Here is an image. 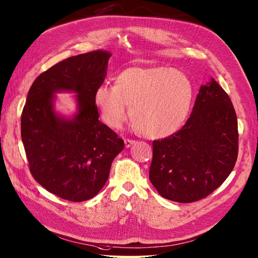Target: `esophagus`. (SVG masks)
<instances>
[{"mask_svg": "<svg viewBox=\"0 0 258 258\" xmlns=\"http://www.w3.org/2000/svg\"><path fill=\"white\" fill-rule=\"evenodd\" d=\"M135 143V140H132V139H125L124 140V144H125V148H131L132 145Z\"/></svg>", "mask_w": 258, "mask_h": 258, "instance_id": "obj_1", "label": "esophagus"}]
</instances>
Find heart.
<instances>
[{
  "label": "heart",
  "mask_w": 258,
  "mask_h": 258,
  "mask_svg": "<svg viewBox=\"0 0 258 258\" xmlns=\"http://www.w3.org/2000/svg\"><path fill=\"white\" fill-rule=\"evenodd\" d=\"M194 87L180 71L167 66L128 67L119 73L114 86L101 84L95 91V103L102 119L114 128L126 117L143 136L165 138L182 126L191 110Z\"/></svg>",
  "instance_id": "1"
}]
</instances>
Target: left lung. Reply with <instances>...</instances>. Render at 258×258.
Here are the masks:
<instances>
[{"mask_svg": "<svg viewBox=\"0 0 258 258\" xmlns=\"http://www.w3.org/2000/svg\"><path fill=\"white\" fill-rule=\"evenodd\" d=\"M237 154L236 113L228 94L212 78L200 86L181 130L153 141L150 180L162 197L194 203L222 184Z\"/></svg>", "mask_w": 258, "mask_h": 258, "instance_id": "8db88e82", "label": "left lung"}]
</instances>
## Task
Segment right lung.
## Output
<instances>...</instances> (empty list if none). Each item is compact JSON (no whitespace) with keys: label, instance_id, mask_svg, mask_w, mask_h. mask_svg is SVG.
Returning a JSON list of instances; mask_svg holds the SVG:
<instances>
[{"label":"right lung","instance_id":"obj_1","mask_svg":"<svg viewBox=\"0 0 258 258\" xmlns=\"http://www.w3.org/2000/svg\"><path fill=\"white\" fill-rule=\"evenodd\" d=\"M110 53L95 50L65 59L33 81L21 117V136L33 178L48 192L80 203L96 196L124 142L99 121L95 91ZM76 93V111L55 110V93Z\"/></svg>","mask_w":258,"mask_h":258}]
</instances>
